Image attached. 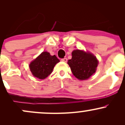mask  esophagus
I'll use <instances>...</instances> for the list:
<instances>
[{
	"mask_svg": "<svg viewBox=\"0 0 125 125\" xmlns=\"http://www.w3.org/2000/svg\"><path fill=\"white\" fill-rule=\"evenodd\" d=\"M61 61L62 62H66L67 59V58H63V59H62Z\"/></svg>",
	"mask_w": 125,
	"mask_h": 125,
	"instance_id": "34e87169",
	"label": "esophagus"
}]
</instances>
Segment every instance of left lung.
I'll list each match as a JSON object with an SVG mask.
<instances>
[{
  "mask_svg": "<svg viewBox=\"0 0 125 125\" xmlns=\"http://www.w3.org/2000/svg\"><path fill=\"white\" fill-rule=\"evenodd\" d=\"M72 58L68 60L72 72L79 80H86L91 76L96 70L98 64L96 58L90 53L75 50L72 53Z\"/></svg>",
  "mask_w": 125,
  "mask_h": 125,
  "instance_id": "8db88e82",
  "label": "left lung"
}]
</instances>
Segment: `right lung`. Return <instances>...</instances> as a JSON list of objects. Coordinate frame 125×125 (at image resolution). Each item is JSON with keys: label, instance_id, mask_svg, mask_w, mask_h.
<instances>
[{"label": "right lung", "instance_id": "add662e5", "mask_svg": "<svg viewBox=\"0 0 125 125\" xmlns=\"http://www.w3.org/2000/svg\"><path fill=\"white\" fill-rule=\"evenodd\" d=\"M59 60L55 55L51 56L49 53L43 52L31 62L29 67L33 75L40 79L48 77L52 72L53 67Z\"/></svg>", "mask_w": 125, "mask_h": 125}]
</instances>
